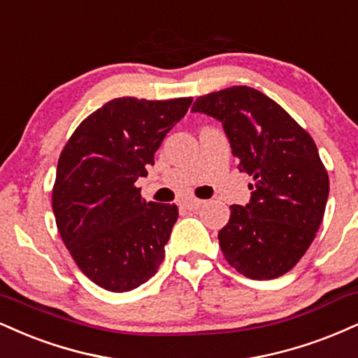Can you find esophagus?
Masks as SVG:
<instances>
[{"mask_svg":"<svg viewBox=\"0 0 358 358\" xmlns=\"http://www.w3.org/2000/svg\"><path fill=\"white\" fill-rule=\"evenodd\" d=\"M183 203H185V206H187L188 210H200L201 206L205 205V201L196 200V198H188V200H185Z\"/></svg>","mask_w":358,"mask_h":358,"instance_id":"1","label":"esophagus"}]
</instances>
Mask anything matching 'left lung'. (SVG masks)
<instances>
[{
	"label": "left lung",
	"mask_w": 358,
	"mask_h": 358,
	"mask_svg": "<svg viewBox=\"0 0 358 358\" xmlns=\"http://www.w3.org/2000/svg\"><path fill=\"white\" fill-rule=\"evenodd\" d=\"M222 123L238 170L253 176L245 206L231 205L218 231L227 262L252 280L282 277L315 238L329 198V175L312 136L272 98L231 86L193 103Z\"/></svg>",
	"instance_id": "1"
}]
</instances>
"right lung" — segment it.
Segmentation results:
<instances>
[{
	"label": "right lung",
	"instance_id": "obj_1",
	"mask_svg": "<svg viewBox=\"0 0 358 358\" xmlns=\"http://www.w3.org/2000/svg\"><path fill=\"white\" fill-rule=\"evenodd\" d=\"M190 105L115 98L80 123L59 155L56 227L81 272L105 290L143 285L165 258L178 208L146 201L135 182Z\"/></svg>",
	"mask_w": 358,
	"mask_h": 358
}]
</instances>
